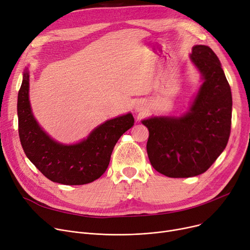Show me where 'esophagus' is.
Masks as SVG:
<instances>
[{
  "mask_svg": "<svg viewBox=\"0 0 250 250\" xmlns=\"http://www.w3.org/2000/svg\"><path fill=\"white\" fill-rule=\"evenodd\" d=\"M138 109H139V108H138Z\"/></svg>",
  "mask_w": 250,
  "mask_h": 250,
  "instance_id": "obj_1",
  "label": "esophagus"
}]
</instances>
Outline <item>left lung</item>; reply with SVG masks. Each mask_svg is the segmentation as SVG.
I'll use <instances>...</instances> for the list:
<instances>
[{
  "label": "left lung",
  "mask_w": 250,
  "mask_h": 250,
  "mask_svg": "<svg viewBox=\"0 0 250 250\" xmlns=\"http://www.w3.org/2000/svg\"><path fill=\"white\" fill-rule=\"evenodd\" d=\"M189 59L202 76V85L186 113L151 116L147 153L159 173L173 178L200 175L224 151L230 136L232 94L215 52L207 45L192 47Z\"/></svg>",
  "instance_id": "obj_1"
}]
</instances>
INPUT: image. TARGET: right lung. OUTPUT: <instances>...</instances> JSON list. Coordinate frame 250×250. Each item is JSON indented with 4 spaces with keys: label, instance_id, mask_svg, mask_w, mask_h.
<instances>
[{
    "label": "right lung",
    "instance_id": "right-lung-1",
    "mask_svg": "<svg viewBox=\"0 0 250 250\" xmlns=\"http://www.w3.org/2000/svg\"><path fill=\"white\" fill-rule=\"evenodd\" d=\"M19 137L27 158L49 180L81 186L98 179L108 167L118 139L134 125L133 114L116 116L96 126L76 144H62L39 125L29 100V71L23 72L17 102Z\"/></svg>",
    "mask_w": 250,
    "mask_h": 250
}]
</instances>
